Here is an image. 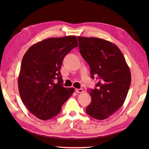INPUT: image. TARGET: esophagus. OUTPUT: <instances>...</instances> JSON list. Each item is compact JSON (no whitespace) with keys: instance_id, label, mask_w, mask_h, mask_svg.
<instances>
[{"instance_id":"34e87169","label":"esophagus","mask_w":149,"mask_h":149,"mask_svg":"<svg viewBox=\"0 0 149 149\" xmlns=\"http://www.w3.org/2000/svg\"><path fill=\"white\" fill-rule=\"evenodd\" d=\"M75 91L77 93H81L83 92V89H82V88H79V89H75Z\"/></svg>"}]
</instances>
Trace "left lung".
<instances>
[{"label": "left lung", "mask_w": 149, "mask_h": 149, "mask_svg": "<svg viewBox=\"0 0 149 149\" xmlns=\"http://www.w3.org/2000/svg\"><path fill=\"white\" fill-rule=\"evenodd\" d=\"M77 39L81 55L90 66V76H97L98 80L94 89L88 90L91 101L86 112L95 119H106L125 102L131 81L129 66L115 44L97 38Z\"/></svg>", "instance_id": "8db88e82"}]
</instances>
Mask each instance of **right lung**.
I'll return each mask as SVG.
<instances>
[{
	"label": "right lung",
	"mask_w": 149,
	"mask_h": 149,
	"mask_svg": "<svg viewBox=\"0 0 149 149\" xmlns=\"http://www.w3.org/2000/svg\"><path fill=\"white\" fill-rule=\"evenodd\" d=\"M78 46L76 37L50 38L34 44L22 61L18 90L22 102L33 115L47 120L60 113L74 93L63 86L60 68L65 57Z\"/></svg>",
	"instance_id": "obj_1"
}]
</instances>
